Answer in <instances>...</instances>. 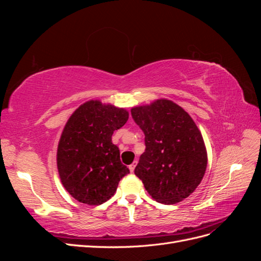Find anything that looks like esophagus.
Wrapping results in <instances>:
<instances>
[{
    "label": "esophagus",
    "mask_w": 261,
    "mask_h": 261,
    "mask_svg": "<svg viewBox=\"0 0 261 261\" xmlns=\"http://www.w3.org/2000/svg\"><path fill=\"white\" fill-rule=\"evenodd\" d=\"M136 163H137V161H134L129 167H128V169H129V171L133 173L134 172V170H135V167H136Z\"/></svg>",
    "instance_id": "obj_1"
}]
</instances>
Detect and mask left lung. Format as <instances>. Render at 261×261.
<instances>
[{"mask_svg":"<svg viewBox=\"0 0 261 261\" xmlns=\"http://www.w3.org/2000/svg\"><path fill=\"white\" fill-rule=\"evenodd\" d=\"M133 120L145 134V152L135 174L152 198L173 204L191 195L207 168V151L193 118L170 100L132 109Z\"/></svg>","mask_w":261,"mask_h":261,"instance_id":"1","label":"left lung"}]
</instances>
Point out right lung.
<instances>
[{"instance_id":"right-lung-1","label":"right lung","mask_w":261,"mask_h":261,"mask_svg":"<svg viewBox=\"0 0 261 261\" xmlns=\"http://www.w3.org/2000/svg\"><path fill=\"white\" fill-rule=\"evenodd\" d=\"M127 120L126 110L93 100L69 117L58 147V170L63 186L76 200L99 206L129 173L112 144L113 132Z\"/></svg>"}]
</instances>
